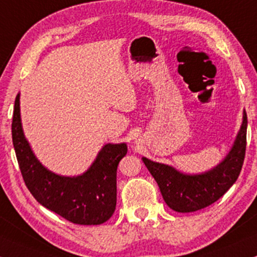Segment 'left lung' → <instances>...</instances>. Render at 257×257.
Wrapping results in <instances>:
<instances>
[{
	"mask_svg": "<svg viewBox=\"0 0 257 257\" xmlns=\"http://www.w3.org/2000/svg\"><path fill=\"white\" fill-rule=\"evenodd\" d=\"M247 117L243 111V122L232 149L217 166L199 175H187L172 166L142 158L159 186L165 203L177 212H193L211 205L237 181L241 171L246 149Z\"/></svg>",
	"mask_w": 257,
	"mask_h": 257,
	"instance_id": "left-lung-1",
	"label": "left lung"
}]
</instances>
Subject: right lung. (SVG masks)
Wrapping results in <instances>:
<instances>
[{"instance_id": "add662e5", "label": "right lung", "mask_w": 257, "mask_h": 257, "mask_svg": "<svg viewBox=\"0 0 257 257\" xmlns=\"http://www.w3.org/2000/svg\"><path fill=\"white\" fill-rule=\"evenodd\" d=\"M19 98L18 93L14 102L12 140L29 191L42 206L73 223H104L113 216L116 206V170L127 153V146L105 144L90 169L80 176L54 174L37 160L24 136Z\"/></svg>"}]
</instances>
